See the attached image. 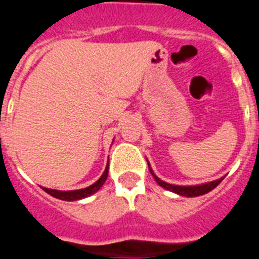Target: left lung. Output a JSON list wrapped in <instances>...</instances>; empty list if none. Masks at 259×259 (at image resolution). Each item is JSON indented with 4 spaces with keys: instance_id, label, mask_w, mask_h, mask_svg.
<instances>
[{
    "instance_id": "8db88e82",
    "label": "left lung",
    "mask_w": 259,
    "mask_h": 259,
    "mask_svg": "<svg viewBox=\"0 0 259 259\" xmlns=\"http://www.w3.org/2000/svg\"><path fill=\"white\" fill-rule=\"evenodd\" d=\"M149 170H150V172L153 174V171L150 167H149ZM153 176H154V179L157 180V183L161 185V187L168 189V191L175 192V193L183 194V196H188V197H193V196H200V194L207 193V192L211 191L212 188H215V187L219 184V182L222 180V179H219V180H215V182L206 183V184H202V185H193V187H180V185H172V184H168V183L162 182L161 179H158L154 174H153Z\"/></svg>"
}]
</instances>
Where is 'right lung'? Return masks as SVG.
Masks as SVG:
<instances>
[{"instance_id":"obj_1","label":"right lung","mask_w":259,"mask_h":259,"mask_svg":"<svg viewBox=\"0 0 259 259\" xmlns=\"http://www.w3.org/2000/svg\"><path fill=\"white\" fill-rule=\"evenodd\" d=\"M106 178H107V167H106V170H105V172L102 174L101 178H100V179H98L95 184H92L91 187H88V188L79 189V191H70V192L54 191V189L44 188V191H47L48 193H50L52 196H54V197L61 198V200H65V201L80 200V198H84V197H87V196H91V194H93L95 192H97L98 189L102 187V184L105 183Z\"/></svg>"}]
</instances>
